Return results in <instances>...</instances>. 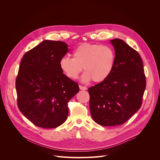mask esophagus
<instances>
[{"label": "esophagus", "mask_w": 160, "mask_h": 160, "mask_svg": "<svg viewBox=\"0 0 160 160\" xmlns=\"http://www.w3.org/2000/svg\"><path fill=\"white\" fill-rule=\"evenodd\" d=\"M79 88L81 90H86L87 89V88L85 87V86H79Z\"/></svg>", "instance_id": "34e87169"}]
</instances>
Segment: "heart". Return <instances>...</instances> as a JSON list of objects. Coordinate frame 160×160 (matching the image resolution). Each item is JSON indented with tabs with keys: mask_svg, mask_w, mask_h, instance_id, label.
<instances>
[{
	"mask_svg": "<svg viewBox=\"0 0 160 160\" xmlns=\"http://www.w3.org/2000/svg\"><path fill=\"white\" fill-rule=\"evenodd\" d=\"M72 55L73 58L65 56L60 61L62 70L72 80L78 78L83 68V82H102L110 75L115 65V51L108 45L83 43L74 50Z\"/></svg>",
	"mask_w": 160,
	"mask_h": 160,
	"instance_id": "obj_1",
	"label": "heart"
}]
</instances>
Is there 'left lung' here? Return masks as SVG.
<instances>
[{"label": "left lung", "instance_id": "left-lung-1", "mask_svg": "<svg viewBox=\"0 0 160 160\" xmlns=\"http://www.w3.org/2000/svg\"><path fill=\"white\" fill-rule=\"evenodd\" d=\"M110 42L115 51L113 71L105 80L88 89L92 118L104 127L127 122L139 110L146 88L139 54L122 39Z\"/></svg>", "mask_w": 160, "mask_h": 160}]
</instances>
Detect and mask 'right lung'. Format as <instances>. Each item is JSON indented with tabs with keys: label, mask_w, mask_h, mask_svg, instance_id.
Listing matches in <instances>:
<instances>
[{
	"label": "right lung",
	"mask_w": 160,
	"mask_h": 160,
	"mask_svg": "<svg viewBox=\"0 0 160 160\" xmlns=\"http://www.w3.org/2000/svg\"><path fill=\"white\" fill-rule=\"evenodd\" d=\"M60 41L45 40L25 53L15 81L20 112L40 128H54L69 113L68 102L78 83L63 73L60 61L69 52Z\"/></svg>",
	"instance_id": "1"
}]
</instances>
